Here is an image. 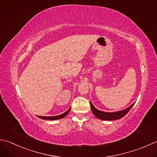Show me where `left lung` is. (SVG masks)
Here are the masks:
<instances>
[{"label":"left lung","instance_id":"8db88e82","mask_svg":"<svg viewBox=\"0 0 157 157\" xmlns=\"http://www.w3.org/2000/svg\"><path fill=\"white\" fill-rule=\"evenodd\" d=\"M134 104H132L131 106H129L128 108L125 109L122 111L115 112H104L102 111H99V110L97 109L93 106V104L90 102V107L92 112L94 113V115L96 116L97 118H99L103 121H113V120H118L123 117L127 113L129 112V110L132 108V107L134 105Z\"/></svg>","mask_w":157,"mask_h":157}]
</instances>
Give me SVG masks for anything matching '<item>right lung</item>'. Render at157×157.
Masks as SVG:
<instances>
[{
	"label": "right lung",
	"mask_w": 157,
	"mask_h": 157,
	"mask_svg": "<svg viewBox=\"0 0 157 157\" xmlns=\"http://www.w3.org/2000/svg\"><path fill=\"white\" fill-rule=\"evenodd\" d=\"M71 109V107L70 108L67 110L66 112H64L63 114H60L59 116H38L39 118H41V119H44V120H51V121H55V120H58V119H61L64 117H65V116L68 114V113L69 112Z\"/></svg>",
	"instance_id": "right-lung-1"
}]
</instances>
